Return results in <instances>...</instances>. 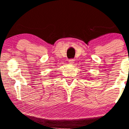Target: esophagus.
<instances>
[{"label": "esophagus", "instance_id": "34e87169", "mask_svg": "<svg viewBox=\"0 0 129 129\" xmlns=\"http://www.w3.org/2000/svg\"><path fill=\"white\" fill-rule=\"evenodd\" d=\"M74 61H75V60H74V59H69V63H70V64L73 65V63H74Z\"/></svg>", "mask_w": 129, "mask_h": 129}]
</instances>
